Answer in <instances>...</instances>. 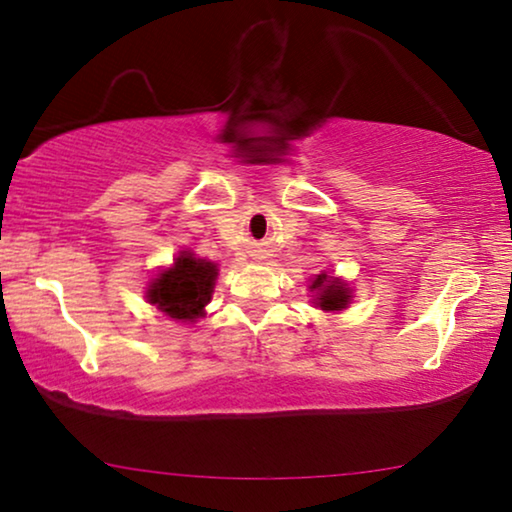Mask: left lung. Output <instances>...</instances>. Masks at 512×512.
Wrapping results in <instances>:
<instances>
[{
  "mask_svg": "<svg viewBox=\"0 0 512 512\" xmlns=\"http://www.w3.org/2000/svg\"><path fill=\"white\" fill-rule=\"evenodd\" d=\"M310 289L317 292V305L322 310H342L349 303V289L342 282H331L326 273L312 280Z\"/></svg>",
  "mask_w": 512,
  "mask_h": 512,
  "instance_id": "obj_1",
  "label": "left lung"
}]
</instances>
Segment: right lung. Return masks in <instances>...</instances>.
<instances>
[{"label":"right lung","instance_id":"1","mask_svg":"<svg viewBox=\"0 0 512 512\" xmlns=\"http://www.w3.org/2000/svg\"><path fill=\"white\" fill-rule=\"evenodd\" d=\"M218 269L207 259H197L190 253H181L172 269L160 273L149 287V301L158 305L172 319L193 322L202 317L204 305L209 303Z\"/></svg>","mask_w":512,"mask_h":512}]
</instances>
